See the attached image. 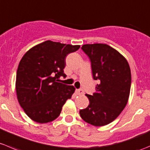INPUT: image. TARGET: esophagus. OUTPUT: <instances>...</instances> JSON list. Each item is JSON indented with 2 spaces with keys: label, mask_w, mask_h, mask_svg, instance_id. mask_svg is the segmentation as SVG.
I'll return each instance as SVG.
<instances>
[{
  "label": "esophagus",
  "mask_w": 150,
  "mask_h": 150,
  "mask_svg": "<svg viewBox=\"0 0 150 150\" xmlns=\"http://www.w3.org/2000/svg\"><path fill=\"white\" fill-rule=\"evenodd\" d=\"M76 94L79 95V96H81V95L84 94V91H83L82 90H81V89H79V90H76Z\"/></svg>",
  "instance_id": "1"
}]
</instances>
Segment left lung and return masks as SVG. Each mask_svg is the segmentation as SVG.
Returning a JSON list of instances; mask_svg holds the SVG:
<instances>
[{"mask_svg": "<svg viewBox=\"0 0 150 150\" xmlns=\"http://www.w3.org/2000/svg\"><path fill=\"white\" fill-rule=\"evenodd\" d=\"M81 50L91 62L93 76L100 80L88 106L81 109L83 120L94 126H103L115 120L125 109L130 91L131 73L127 60L106 44H84Z\"/></svg>", "mask_w": 150, "mask_h": 150, "instance_id": "8db88e82", "label": "left lung"}]
</instances>
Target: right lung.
Listing matches in <instances>:
<instances>
[{"label": "right lung", "instance_id": "right-lung-1", "mask_svg": "<svg viewBox=\"0 0 150 150\" xmlns=\"http://www.w3.org/2000/svg\"><path fill=\"white\" fill-rule=\"evenodd\" d=\"M79 45L48 40L30 49L19 63L16 92L20 106L32 120L47 123L54 120L62 107L71 98L75 88L57 82L66 77V57Z\"/></svg>", "mask_w": 150, "mask_h": 150}]
</instances>
